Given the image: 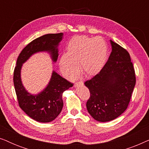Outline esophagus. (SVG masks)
<instances>
[{
  "label": "esophagus",
  "mask_w": 149,
  "mask_h": 149,
  "mask_svg": "<svg viewBox=\"0 0 149 149\" xmlns=\"http://www.w3.org/2000/svg\"><path fill=\"white\" fill-rule=\"evenodd\" d=\"M78 85H83V81H79V82H77L74 83V86H77Z\"/></svg>",
  "instance_id": "obj_1"
}]
</instances>
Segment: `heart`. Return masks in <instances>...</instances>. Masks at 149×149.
<instances>
[{
    "label": "heart",
    "instance_id": "1",
    "mask_svg": "<svg viewBox=\"0 0 149 149\" xmlns=\"http://www.w3.org/2000/svg\"><path fill=\"white\" fill-rule=\"evenodd\" d=\"M66 50V54L61 56L59 64L63 74L68 78L77 72V65L86 77L94 76L107 61L108 47L102 37L74 36L69 40Z\"/></svg>",
    "mask_w": 149,
    "mask_h": 149
}]
</instances>
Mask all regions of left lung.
Returning a JSON list of instances; mask_svg holds the SVG:
<instances>
[{
	"label": "left lung",
	"instance_id": "8db88e82",
	"mask_svg": "<svg viewBox=\"0 0 149 149\" xmlns=\"http://www.w3.org/2000/svg\"><path fill=\"white\" fill-rule=\"evenodd\" d=\"M112 52L102 70L85 82L90 97L88 113L95 120L107 122L116 119L127 109L136 85V74L127 51L110 40Z\"/></svg>",
	"mask_w": 149,
	"mask_h": 149
}]
</instances>
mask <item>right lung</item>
I'll list each match as a JSON object with an SVG mask.
<instances>
[{"instance_id": "obj_1", "label": "right lung", "mask_w": 149, "mask_h": 149, "mask_svg": "<svg viewBox=\"0 0 149 149\" xmlns=\"http://www.w3.org/2000/svg\"><path fill=\"white\" fill-rule=\"evenodd\" d=\"M62 32L47 34L40 36L26 45L18 56L13 72V83L19 107L32 119L42 123H48L56 119L62 110V94L73 86L69 82L53 71L50 81L46 88L37 95L30 94L26 90L21 80L22 64L32 55L39 52H47L52 60H58V46L63 37Z\"/></svg>"}]
</instances>
